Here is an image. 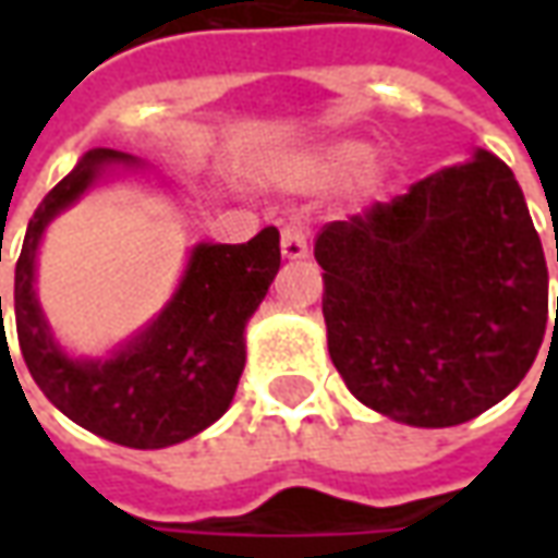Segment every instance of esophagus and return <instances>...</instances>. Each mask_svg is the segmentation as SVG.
I'll return each mask as SVG.
<instances>
[{"label": "esophagus", "mask_w": 558, "mask_h": 558, "mask_svg": "<svg viewBox=\"0 0 558 558\" xmlns=\"http://www.w3.org/2000/svg\"><path fill=\"white\" fill-rule=\"evenodd\" d=\"M311 251V244H307V232L299 223H287L283 232H280V254L287 256V259H304Z\"/></svg>", "instance_id": "esophagus-1"}]
</instances>
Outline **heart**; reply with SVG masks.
I'll list each match as a JSON object with an SVG mask.
<instances>
[{
    "instance_id": "b5f03b06",
    "label": "heart",
    "mask_w": 558,
    "mask_h": 558,
    "mask_svg": "<svg viewBox=\"0 0 558 558\" xmlns=\"http://www.w3.org/2000/svg\"><path fill=\"white\" fill-rule=\"evenodd\" d=\"M391 163L383 151H371L364 140L338 137L307 148L290 160L287 182L304 191H326L350 182L355 199H374L386 191Z\"/></svg>"
}]
</instances>
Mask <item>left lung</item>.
Wrapping results in <instances>:
<instances>
[{"instance_id": "8db88e82", "label": "left lung", "mask_w": 558, "mask_h": 558, "mask_svg": "<svg viewBox=\"0 0 558 558\" xmlns=\"http://www.w3.org/2000/svg\"><path fill=\"white\" fill-rule=\"evenodd\" d=\"M314 256L331 362L364 407L400 424L475 418L538 355L544 247L514 172L484 148L323 227Z\"/></svg>"}]
</instances>
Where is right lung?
Segmentation results:
<instances>
[{
    "label": "right lung",
    "mask_w": 558,
    "mask_h": 558,
    "mask_svg": "<svg viewBox=\"0 0 558 558\" xmlns=\"http://www.w3.org/2000/svg\"><path fill=\"white\" fill-rule=\"evenodd\" d=\"M137 170L146 163L128 151L92 148L44 196L14 268V319L23 362L56 410L116 445L167 448L230 410L244 371V326L280 268V232L266 227L247 244L199 242L172 299L146 328L104 359H74L35 295L44 230L95 182Z\"/></svg>",
    "instance_id": "right-lung-1"
}]
</instances>
